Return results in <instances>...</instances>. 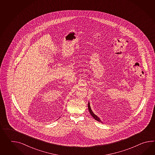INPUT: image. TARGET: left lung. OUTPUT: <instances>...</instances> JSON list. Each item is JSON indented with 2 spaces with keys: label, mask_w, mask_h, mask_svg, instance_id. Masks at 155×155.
<instances>
[{
  "label": "left lung",
  "mask_w": 155,
  "mask_h": 155,
  "mask_svg": "<svg viewBox=\"0 0 155 155\" xmlns=\"http://www.w3.org/2000/svg\"><path fill=\"white\" fill-rule=\"evenodd\" d=\"M88 110L90 111V113L92 116V117H94L96 120L98 121L99 122H101L102 123V121L100 119V118L92 112V110L91 109V106H90V102H88Z\"/></svg>",
  "instance_id": "obj_1"
}]
</instances>
